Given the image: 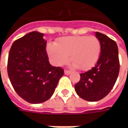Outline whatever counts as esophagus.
I'll use <instances>...</instances> for the list:
<instances>
[{
	"label": "esophagus",
	"instance_id": "esophagus-1",
	"mask_svg": "<svg viewBox=\"0 0 128 128\" xmlns=\"http://www.w3.org/2000/svg\"><path fill=\"white\" fill-rule=\"evenodd\" d=\"M70 73H71V71H70V70H64V74H65V75H70Z\"/></svg>",
	"mask_w": 128,
	"mask_h": 128
}]
</instances>
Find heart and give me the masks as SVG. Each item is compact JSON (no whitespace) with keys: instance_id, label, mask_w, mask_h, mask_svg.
<instances>
[{"instance_id":"1","label":"heart","mask_w":128,"mask_h":128,"mask_svg":"<svg viewBox=\"0 0 128 128\" xmlns=\"http://www.w3.org/2000/svg\"><path fill=\"white\" fill-rule=\"evenodd\" d=\"M101 42L96 36H78L61 38L55 43H48L46 52L50 62L60 66L69 60L82 70L94 66L101 53Z\"/></svg>"}]
</instances>
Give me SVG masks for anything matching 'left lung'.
<instances>
[{"mask_svg":"<svg viewBox=\"0 0 128 128\" xmlns=\"http://www.w3.org/2000/svg\"><path fill=\"white\" fill-rule=\"evenodd\" d=\"M101 42V53L95 66L80 74L75 90L82 99L96 102L106 96L115 84L119 72L117 44L104 34L95 32Z\"/></svg>","mask_w":128,"mask_h":128,"instance_id":"1","label":"left lung"}]
</instances>
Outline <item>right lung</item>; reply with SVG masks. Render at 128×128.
<instances>
[{"label": "right lung", "mask_w": 128, "mask_h": 128, "mask_svg": "<svg viewBox=\"0 0 128 128\" xmlns=\"http://www.w3.org/2000/svg\"><path fill=\"white\" fill-rule=\"evenodd\" d=\"M44 34L32 32L14 42L10 48L7 72L17 94L31 104L50 98L64 70L53 66L46 51Z\"/></svg>", "instance_id": "right-lung-1"}]
</instances>
